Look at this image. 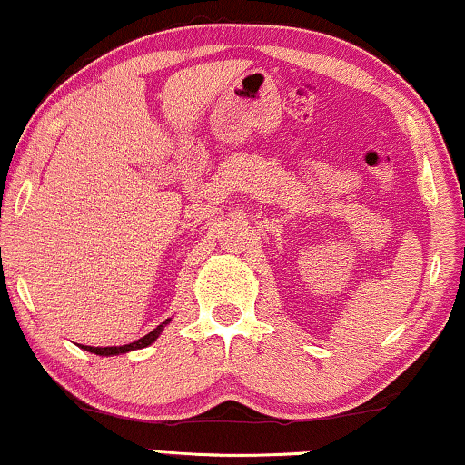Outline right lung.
Here are the masks:
<instances>
[{"label": "right lung", "mask_w": 465, "mask_h": 465, "mask_svg": "<svg viewBox=\"0 0 465 465\" xmlns=\"http://www.w3.org/2000/svg\"><path fill=\"white\" fill-rule=\"evenodd\" d=\"M170 322V319L161 322V325L157 329H153L151 333H146L144 338H140L136 341H132V344H125V346H106V348H94V346H84V350H87V352H94V354H100V356H117V354H125L130 352V350H138V348H146L151 346L154 340L159 338V333L163 331V327Z\"/></svg>", "instance_id": "1"}]
</instances>
